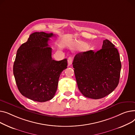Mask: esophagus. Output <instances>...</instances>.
Here are the masks:
<instances>
[{
    "label": "esophagus",
    "mask_w": 135,
    "mask_h": 135,
    "mask_svg": "<svg viewBox=\"0 0 135 135\" xmlns=\"http://www.w3.org/2000/svg\"><path fill=\"white\" fill-rule=\"evenodd\" d=\"M73 58L72 57H69L68 58V65L69 66H70V65H71V64H72V63H73Z\"/></svg>",
    "instance_id": "esophagus-1"
}]
</instances>
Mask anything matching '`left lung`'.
<instances>
[{"instance_id": "left-lung-1", "label": "left lung", "mask_w": 135, "mask_h": 135, "mask_svg": "<svg viewBox=\"0 0 135 135\" xmlns=\"http://www.w3.org/2000/svg\"><path fill=\"white\" fill-rule=\"evenodd\" d=\"M73 64L78 88L86 98H104L118 85L122 68L120 55L108 40H104L99 51L76 54Z\"/></svg>"}]
</instances>
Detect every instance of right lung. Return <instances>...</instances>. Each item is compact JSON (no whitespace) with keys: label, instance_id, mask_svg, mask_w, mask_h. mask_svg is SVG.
<instances>
[{"label":"right lung","instance_id":"obj_1","mask_svg":"<svg viewBox=\"0 0 135 135\" xmlns=\"http://www.w3.org/2000/svg\"><path fill=\"white\" fill-rule=\"evenodd\" d=\"M53 33L35 32L17 51L13 72L22 95L37 102L51 100L57 89L59 78L68 66L66 59L56 61L49 47Z\"/></svg>","mask_w":135,"mask_h":135}]
</instances>
